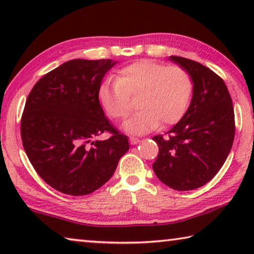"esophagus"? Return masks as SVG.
<instances>
[{"mask_svg":"<svg viewBox=\"0 0 254 254\" xmlns=\"http://www.w3.org/2000/svg\"><path fill=\"white\" fill-rule=\"evenodd\" d=\"M139 142H140V140L137 139V137L130 136V143H131V144H137Z\"/></svg>","mask_w":254,"mask_h":254,"instance_id":"esophagus-1","label":"esophagus"}]
</instances>
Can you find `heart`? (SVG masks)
I'll use <instances>...</instances> for the list:
<instances>
[{"instance_id": "b5f03b06", "label": "heart", "mask_w": 254, "mask_h": 254, "mask_svg": "<svg viewBox=\"0 0 254 254\" xmlns=\"http://www.w3.org/2000/svg\"><path fill=\"white\" fill-rule=\"evenodd\" d=\"M139 95V111L124 123V130L143 134L159 123L170 126L184 117L192 95V79L179 66H167L143 59L123 67L117 80H106L98 88V102L115 121L130 112V97Z\"/></svg>"}]
</instances>
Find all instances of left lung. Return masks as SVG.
I'll return each instance as SVG.
<instances>
[{"mask_svg":"<svg viewBox=\"0 0 254 254\" xmlns=\"http://www.w3.org/2000/svg\"><path fill=\"white\" fill-rule=\"evenodd\" d=\"M192 79V98L182 120L152 137L159 145L154 174L175 190L199 188L224 165L235 134L233 103L220 76L194 60L170 56Z\"/></svg>","mask_w":254,"mask_h":254,"instance_id":"1","label":"left lung"}]
</instances>
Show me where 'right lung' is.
<instances>
[{"label":"right lung","instance_id":"obj_1","mask_svg":"<svg viewBox=\"0 0 254 254\" xmlns=\"http://www.w3.org/2000/svg\"><path fill=\"white\" fill-rule=\"evenodd\" d=\"M117 62L72 59L37 81L21 119L24 151L34 170L56 190L88 195L117 169L128 145L98 102L104 75ZM109 131L107 140H96Z\"/></svg>","mask_w":254,"mask_h":254}]
</instances>
